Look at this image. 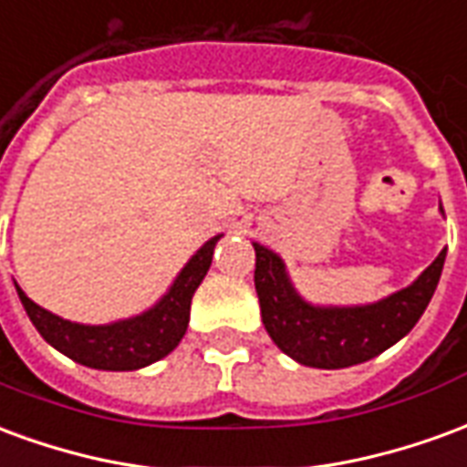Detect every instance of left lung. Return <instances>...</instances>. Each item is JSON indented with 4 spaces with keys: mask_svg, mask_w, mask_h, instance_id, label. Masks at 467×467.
<instances>
[{
    "mask_svg": "<svg viewBox=\"0 0 467 467\" xmlns=\"http://www.w3.org/2000/svg\"><path fill=\"white\" fill-rule=\"evenodd\" d=\"M445 250L400 293L362 307H313L295 293L283 260L254 243V290L267 335L293 360L310 368H350L388 350L420 320L441 280Z\"/></svg>",
    "mask_w": 467,
    "mask_h": 467,
    "instance_id": "obj_1",
    "label": "left lung"
}]
</instances>
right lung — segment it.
<instances>
[{"label":"right lung","instance_id":"obj_1","mask_svg":"<svg viewBox=\"0 0 467 467\" xmlns=\"http://www.w3.org/2000/svg\"><path fill=\"white\" fill-rule=\"evenodd\" d=\"M220 234L204 243L192 260L152 310L144 315L119 320L112 325H77L57 317L45 307L32 303L22 287H16L29 320L47 343L65 352L79 365L97 370H137L150 362H157L177 348L190 323V303L204 275L213 265L214 244Z\"/></svg>","mask_w":467,"mask_h":467}]
</instances>
